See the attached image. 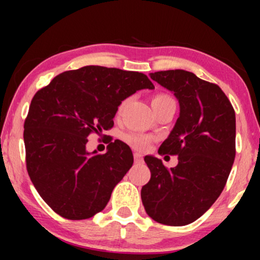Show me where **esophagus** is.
I'll return each mask as SVG.
<instances>
[{
  "label": "esophagus",
  "mask_w": 260,
  "mask_h": 260,
  "mask_svg": "<svg viewBox=\"0 0 260 260\" xmlns=\"http://www.w3.org/2000/svg\"><path fill=\"white\" fill-rule=\"evenodd\" d=\"M134 161H136L137 164L142 162V161H143V157H142V155H140L139 153H134Z\"/></svg>",
  "instance_id": "obj_1"
}]
</instances>
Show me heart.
Listing matches in <instances>:
<instances>
[{
    "mask_svg": "<svg viewBox=\"0 0 260 260\" xmlns=\"http://www.w3.org/2000/svg\"><path fill=\"white\" fill-rule=\"evenodd\" d=\"M171 98L169 96V95H165V94H157L155 95L153 98V100H151V105H155V104H159V103H162V101H166V100H170ZM124 105H126V101H123V103L121 104L120 107H118V112H121L122 110H123ZM124 142L127 143V144H129L131 147L137 149V150H145L149 147V143H150V137L145 136V134H142V133H129V134H126V136L123 137Z\"/></svg>",
    "mask_w": 260,
    "mask_h": 260,
    "instance_id": "heart-1",
    "label": "heart"
}]
</instances>
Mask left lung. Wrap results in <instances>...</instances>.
<instances>
[{
	"instance_id": "left-lung-1",
	"label": "left lung",
	"mask_w": 260,
	"mask_h": 260,
	"mask_svg": "<svg viewBox=\"0 0 260 260\" xmlns=\"http://www.w3.org/2000/svg\"><path fill=\"white\" fill-rule=\"evenodd\" d=\"M150 78L174 92L180 117L159 148L177 155L176 168L147 155L151 172L142 187L145 211L156 222L183 226L196 221L221 194L236 155L235 110L219 85L183 70L160 71Z\"/></svg>"
}]
</instances>
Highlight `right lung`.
I'll list each match as a JSON object with an SVG mask.
<instances>
[{"mask_svg": "<svg viewBox=\"0 0 260 260\" xmlns=\"http://www.w3.org/2000/svg\"><path fill=\"white\" fill-rule=\"evenodd\" d=\"M142 89H154L145 74L85 66L58 74L34 95L24 122L26 170L58 215L94 216L132 168L126 143L110 139L105 154L89 153L86 143L91 133L112 128L122 101Z\"/></svg>", "mask_w": 260, "mask_h": 260, "instance_id": "add662e5", "label": "right lung"}]
</instances>
